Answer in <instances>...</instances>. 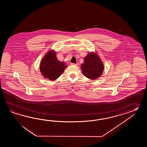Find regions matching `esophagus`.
<instances>
[{"label":"esophagus","mask_w":147,"mask_h":147,"mask_svg":"<svg viewBox=\"0 0 147 147\" xmlns=\"http://www.w3.org/2000/svg\"><path fill=\"white\" fill-rule=\"evenodd\" d=\"M70 65H72V66H77V64L76 63H70Z\"/></svg>","instance_id":"esophagus-1"}]
</instances>
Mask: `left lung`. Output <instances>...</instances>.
<instances>
[{
  "instance_id": "8db88e82",
  "label": "left lung",
  "mask_w": 147,
  "mask_h": 147,
  "mask_svg": "<svg viewBox=\"0 0 147 147\" xmlns=\"http://www.w3.org/2000/svg\"><path fill=\"white\" fill-rule=\"evenodd\" d=\"M83 74L92 80L99 78L104 69V66L100 58L94 53H89L84 58V63L81 65Z\"/></svg>"
}]
</instances>
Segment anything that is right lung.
<instances>
[{
  "label": "right lung",
  "instance_id": "1",
  "mask_svg": "<svg viewBox=\"0 0 147 147\" xmlns=\"http://www.w3.org/2000/svg\"><path fill=\"white\" fill-rule=\"evenodd\" d=\"M67 66L65 63L57 59L55 51H49L40 63L41 72L45 78L55 80L59 77Z\"/></svg>",
  "mask_w": 147,
  "mask_h": 147
}]
</instances>
